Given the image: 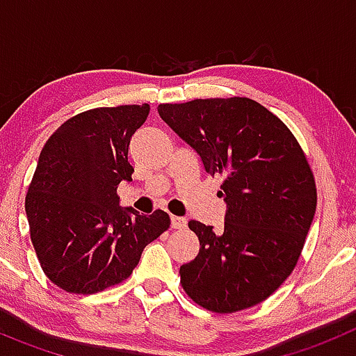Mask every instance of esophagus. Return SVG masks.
<instances>
[{
  "label": "esophagus",
  "mask_w": 356,
  "mask_h": 356,
  "mask_svg": "<svg viewBox=\"0 0 356 356\" xmlns=\"http://www.w3.org/2000/svg\"><path fill=\"white\" fill-rule=\"evenodd\" d=\"M185 226H187V219H185V217L171 216V228H175V229H184Z\"/></svg>",
  "instance_id": "34e87169"
}]
</instances>
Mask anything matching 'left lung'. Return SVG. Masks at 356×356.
<instances>
[{
	"label": "left lung",
	"mask_w": 356,
	"mask_h": 356,
	"mask_svg": "<svg viewBox=\"0 0 356 356\" xmlns=\"http://www.w3.org/2000/svg\"><path fill=\"white\" fill-rule=\"evenodd\" d=\"M159 114L225 178L222 229L191 221L200 253L180 267L194 303L232 314L267 300L300 260L314 221V172L292 131L250 97L163 103Z\"/></svg>",
	"instance_id": "8db88e82"
}]
</instances>
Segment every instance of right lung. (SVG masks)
I'll list each match as a JSON object with an SVG mask.
<instances>
[{
    "mask_svg": "<svg viewBox=\"0 0 356 356\" xmlns=\"http://www.w3.org/2000/svg\"><path fill=\"white\" fill-rule=\"evenodd\" d=\"M149 105L102 106L67 119L44 144L28 187L30 237L44 275L72 294H94L134 273L171 219L119 207L118 185L131 181V135Z\"/></svg>",
    "mask_w": 356,
    "mask_h": 356,
    "instance_id": "right-lung-1",
    "label": "right lung"
}]
</instances>
